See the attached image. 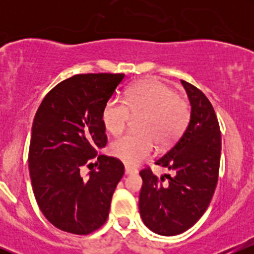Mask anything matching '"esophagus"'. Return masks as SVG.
Wrapping results in <instances>:
<instances>
[{"label":"esophagus","mask_w":254,"mask_h":254,"mask_svg":"<svg viewBox=\"0 0 254 254\" xmlns=\"http://www.w3.org/2000/svg\"><path fill=\"white\" fill-rule=\"evenodd\" d=\"M137 173L136 168L130 167V166H125V174H135Z\"/></svg>","instance_id":"obj_1"}]
</instances>
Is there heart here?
Instances as JSON below:
<instances>
[{
    "label": "heart",
    "instance_id": "1",
    "mask_svg": "<svg viewBox=\"0 0 254 254\" xmlns=\"http://www.w3.org/2000/svg\"><path fill=\"white\" fill-rule=\"evenodd\" d=\"M131 115L138 121L141 132L127 133L111 144V154L124 164L133 166L151 155L155 142L167 147L177 141L188 127L191 107L170 86L159 80H147L127 89L124 100L111 98L104 105L101 119L112 135L127 127Z\"/></svg>",
    "mask_w": 254,
    "mask_h": 254
}]
</instances>
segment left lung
Returning <instances> with one entry per match:
<instances>
[{"instance_id": "1", "label": "left lung", "mask_w": 254, "mask_h": 254, "mask_svg": "<svg viewBox=\"0 0 254 254\" xmlns=\"http://www.w3.org/2000/svg\"><path fill=\"white\" fill-rule=\"evenodd\" d=\"M191 104L186 130L155 165L171 174L156 177L149 166L141 170L139 214L145 226L160 235H177L202 217L218 180L221 131L214 107L204 93L182 80Z\"/></svg>"}]
</instances>
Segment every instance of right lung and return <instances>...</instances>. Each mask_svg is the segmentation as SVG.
Returning <instances> with one entry per match:
<instances>
[{
  "mask_svg": "<svg viewBox=\"0 0 254 254\" xmlns=\"http://www.w3.org/2000/svg\"><path fill=\"white\" fill-rule=\"evenodd\" d=\"M125 74H77L43 99L32 125L28 168L44 216L63 232L87 235L106 222L116 186L124 174L121 160L99 154L107 144L104 105ZM97 159L84 180L80 170Z\"/></svg>",
  "mask_w": 254,
  "mask_h": 254,
  "instance_id": "add662e5",
  "label": "right lung"
}]
</instances>
